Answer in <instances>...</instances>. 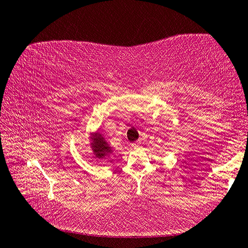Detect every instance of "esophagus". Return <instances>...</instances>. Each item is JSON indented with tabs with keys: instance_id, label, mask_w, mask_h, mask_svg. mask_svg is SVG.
<instances>
[{
	"instance_id": "obj_1",
	"label": "esophagus",
	"mask_w": 248,
	"mask_h": 248,
	"mask_svg": "<svg viewBox=\"0 0 248 248\" xmlns=\"http://www.w3.org/2000/svg\"><path fill=\"white\" fill-rule=\"evenodd\" d=\"M132 147L134 148V150H139V148L141 147V143H140V142H136V143H133V144H132Z\"/></svg>"
}]
</instances>
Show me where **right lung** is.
<instances>
[{"label": "right lung", "instance_id": "right-lung-1", "mask_svg": "<svg viewBox=\"0 0 248 248\" xmlns=\"http://www.w3.org/2000/svg\"><path fill=\"white\" fill-rule=\"evenodd\" d=\"M90 147L94 154V157L97 159L105 158L107 155L111 154L112 148L109 144L105 141V138L100 132H93L90 134Z\"/></svg>", "mask_w": 248, "mask_h": 248}]
</instances>
